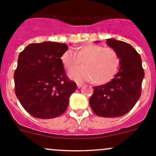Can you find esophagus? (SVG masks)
I'll return each mask as SVG.
<instances>
[{"instance_id": "34e87169", "label": "esophagus", "mask_w": 156, "mask_h": 156, "mask_svg": "<svg viewBox=\"0 0 156 156\" xmlns=\"http://www.w3.org/2000/svg\"><path fill=\"white\" fill-rule=\"evenodd\" d=\"M82 86H83V84H81V83H77V87H78V88H81Z\"/></svg>"}]
</instances>
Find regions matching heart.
I'll use <instances>...</instances> for the list:
<instances>
[{"label": "heart", "mask_w": 156, "mask_h": 156, "mask_svg": "<svg viewBox=\"0 0 156 156\" xmlns=\"http://www.w3.org/2000/svg\"><path fill=\"white\" fill-rule=\"evenodd\" d=\"M61 62L68 70L82 62V67L75 68L69 72V78L76 81L93 80L97 84H106L113 79L120 64L115 49L97 44L85 45L76 52L67 49L61 55Z\"/></svg>", "instance_id": "heart-1"}]
</instances>
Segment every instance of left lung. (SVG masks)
<instances>
[{
	"mask_svg": "<svg viewBox=\"0 0 156 156\" xmlns=\"http://www.w3.org/2000/svg\"><path fill=\"white\" fill-rule=\"evenodd\" d=\"M107 44L118 53L120 69L111 81L94 87L89 104L98 116L113 118L127 113L140 99L144 70L140 54L131 45L114 39H107Z\"/></svg>",
	"mask_w": 156,
	"mask_h": 156,
	"instance_id": "left-lung-1",
	"label": "left lung"
}]
</instances>
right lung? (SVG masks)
Returning <instances> with one entry per match:
<instances>
[{
	"label": "right lung",
	"instance_id": "add662e5",
	"mask_svg": "<svg viewBox=\"0 0 156 156\" xmlns=\"http://www.w3.org/2000/svg\"><path fill=\"white\" fill-rule=\"evenodd\" d=\"M65 43H31L20 53L13 78L15 93L23 108L34 117L52 119L67 109L76 83L69 81L61 62Z\"/></svg>",
	"mask_w": 156,
	"mask_h": 156
}]
</instances>
